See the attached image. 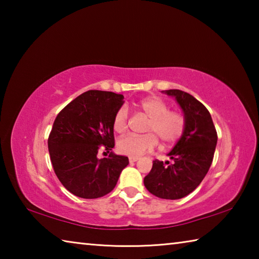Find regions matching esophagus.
Returning a JSON list of instances; mask_svg holds the SVG:
<instances>
[{
	"label": "esophagus",
	"instance_id": "34e87169",
	"mask_svg": "<svg viewBox=\"0 0 259 259\" xmlns=\"http://www.w3.org/2000/svg\"><path fill=\"white\" fill-rule=\"evenodd\" d=\"M136 161H138V156H130L129 157L130 163H134V162H136Z\"/></svg>",
	"mask_w": 259,
	"mask_h": 259
}]
</instances>
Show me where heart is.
<instances>
[{
	"label": "heart",
	"mask_w": 259,
	"mask_h": 259,
	"mask_svg": "<svg viewBox=\"0 0 259 259\" xmlns=\"http://www.w3.org/2000/svg\"><path fill=\"white\" fill-rule=\"evenodd\" d=\"M139 108L150 117L144 136L126 135L117 142V151L129 156H140L154 150L157 138L163 145L170 146L177 143L185 130V116L178 111H169V105L159 97H148L139 103ZM129 112L121 106L114 114L113 129L117 134L124 133L128 128Z\"/></svg>",
	"instance_id": "heart-1"
}]
</instances>
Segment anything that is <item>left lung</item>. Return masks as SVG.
I'll use <instances>...</instances> for the list:
<instances>
[{"mask_svg": "<svg viewBox=\"0 0 259 259\" xmlns=\"http://www.w3.org/2000/svg\"><path fill=\"white\" fill-rule=\"evenodd\" d=\"M164 94L175 97L185 116V130L168 153L172 163L153 161L144 178L147 191L160 199L177 200L192 193L207 175L217 145L211 115L203 104L185 91L171 89Z\"/></svg>", "mask_w": 259, "mask_h": 259, "instance_id": "8db88e82", "label": "left lung"}]
</instances>
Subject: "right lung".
<instances>
[{
  "mask_svg": "<svg viewBox=\"0 0 259 259\" xmlns=\"http://www.w3.org/2000/svg\"><path fill=\"white\" fill-rule=\"evenodd\" d=\"M123 95L89 90L72 100L57 115L48 139L50 160L57 177L72 194L97 199L115 187L129 160L116 155L114 114L123 105ZM100 146L110 153L98 159Z\"/></svg>",
  "mask_w": 259,
  "mask_h": 259,
  "instance_id": "right-lung-1",
  "label": "right lung"
}]
</instances>
